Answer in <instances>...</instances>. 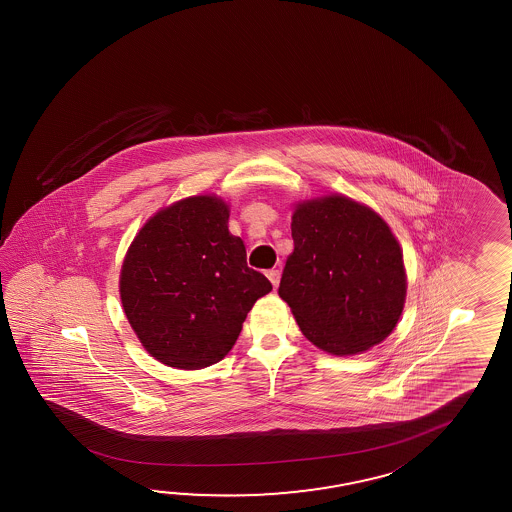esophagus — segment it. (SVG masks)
Wrapping results in <instances>:
<instances>
[{
    "label": "esophagus",
    "mask_w": 512,
    "mask_h": 512,
    "mask_svg": "<svg viewBox=\"0 0 512 512\" xmlns=\"http://www.w3.org/2000/svg\"><path fill=\"white\" fill-rule=\"evenodd\" d=\"M266 275H268V279H270L271 284H273V288H277V286H279L280 271L270 270Z\"/></svg>",
    "instance_id": "1"
}]
</instances>
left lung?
I'll return each mask as SVG.
<instances>
[{"label":"left lung","instance_id":"1","mask_svg":"<svg viewBox=\"0 0 512 512\" xmlns=\"http://www.w3.org/2000/svg\"><path fill=\"white\" fill-rule=\"evenodd\" d=\"M280 299L331 355H355L393 331L405 300L402 250L386 222L348 197L297 206Z\"/></svg>","mask_w":512,"mask_h":512}]
</instances>
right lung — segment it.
I'll list each match as a JSON object with an SVG mask.
<instances>
[{"label": "right lung", "mask_w": 512, "mask_h": 512, "mask_svg": "<svg viewBox=\"0 0 512 512\" xmlns=\"http://www.w3.org/2000/svg\"><path fill=\"white\" fill-rule=\"evenodd\" d=\"M228 217L217 197L184 199L146 222L126 253L119 280L126 319L166 366L217 364L255 300L271 291L270 280L248 268Z\"/></svg>", "instance_id": "1"}]
</instances>
